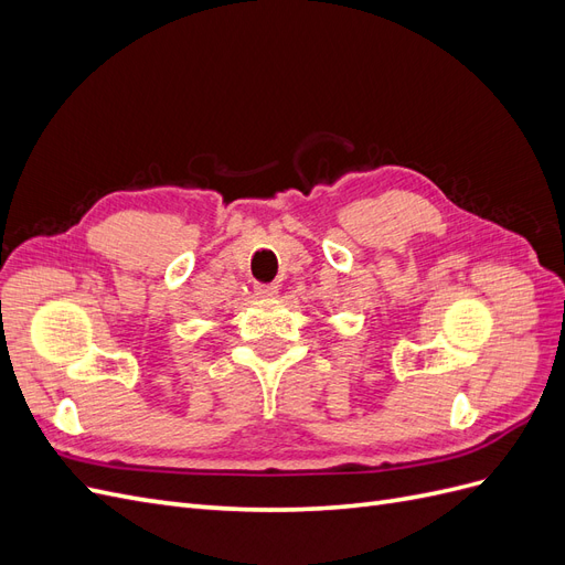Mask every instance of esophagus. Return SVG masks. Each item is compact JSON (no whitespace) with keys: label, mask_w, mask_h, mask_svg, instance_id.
<instances>
[{"label":"esophagus","mask_w":565,"mask_h":565,"mask_svg":"<svg viewBox=\"0 0 565 565\" xmlns=\"http://www.w3.org/2000/svg\"><path fill=\"white\" fill-rule=\"evenodd\" d=\"M254 292H256V297H262V299H276L278 297V285H256Z\"/></svg>","instance_id":"1"}]
</instances>
